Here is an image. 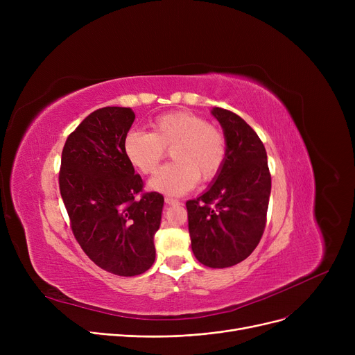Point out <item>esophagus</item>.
<instances>
[{"label": "esophagus", "instance_id": "esophagus-1", "mask_svg": "<svg viewBox=\"0 0 355 355\" xmlns=\"http://www.w3.org/2000/svg\"><path fill=\"white\" fill-rule=\"evenodd\" d=\"M165 204L166 206H175V204H180V201L175 198H171V197H165Z\"/></svg>", "mask_w": 355, "mask_h": 355}]
</instances>
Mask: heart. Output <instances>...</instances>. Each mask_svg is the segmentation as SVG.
Returning a JSON list of instances; mask_svg holds the SVG:
<instances>
[{"instance_id": "1", "label": "heart", "mask_w": 355, "mask_h": 355, "mask_svg": "<svg viewBox=\"0 0 355 355\" xmlns=\"http://www.w3.org/2000/svg\"><path fill=\"white\" fill-rule=\"evenodd\" d=\"M153 132L132 129L123 138V153L142 174H153L165 148L174 162L166 164L149 180L148 187L164 194L181 196L196 187L198 178H214L226 159V141L220 130L189 110L164 114L151 122Z\"/></svg>"}]
</instances>
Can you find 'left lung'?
Returning <instances> with one entry per match:
<instances>
[{
	"mask_svg": "<svg viewBox=\"0 0 355 355\" xmlns=\"http://www.w3.org/2000/svg\"><path fill=\"white\" fill-rule=\"evenodd\" d=\"M223 128L226 159L209 189L189 200L191 249L200 263L230 268L259 245L266 225L270 173L263 142L230 110L213 107Z\"/></svg>",
	"mask_w": 355,
	"mask_h": 355,
	"instance_id": "obj_1",
	"label": "left lung"
}]
</instances>
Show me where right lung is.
I'll list each match as a JSON object with an SVG mask.
<instances>
[{
  "instance_id": "add662e5",
  "label": "right lung",
  "mask_w": 355,
  "mask_h": 355,
  "mask_svg": "<svg viewBox=\"0 0 355 355\" xmlns=\"http://www.w3.org/2000/svg\"><path fill=\"white\" fill-rule=\"evenodd\" d=\"M135 121L129 107L106 106L69 135L59 174L71 232L99 268L118 276L146 272L155 260L164 197L142 191V180L123 153Z\"/></svg>"
}]
</instances>
